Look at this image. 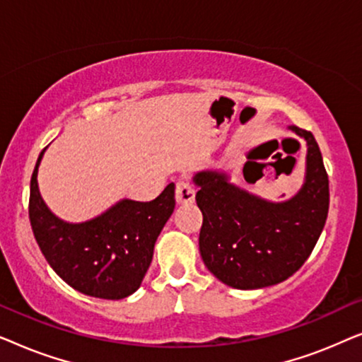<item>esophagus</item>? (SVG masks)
Returning a JSON list of instances; mask_svg holds the SVG:
<instances>
[{
  "instance_id": "1",
  "label": "esophagus",
  "mask_w": 362,
  "mask_h": 362,
  "mask_svg": "<svg viewBox=\"0 0 362 362\" xmlns=\"http://www.w3.org/2000/svg\"><path fill=\"white\" fill-rule=\"evenodd\" d=\"M196 197V191L189 182L180 180L176 182V202L177 204H192Z\"/></svg>"
}]
</instances>
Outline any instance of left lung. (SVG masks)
Instances as JSON below:
<instances>
[{"label":"left lung","mask_w":362,"mask_h":362,"mask_svg":"<svg viewBox=\"0 0 362 362\" xmlns=\"http://www.w3.org/2000/svg\"><path fill=\"white\" fill-rule=\"evenodd\" d=\"M290 128L308 145L306 181L291 199L264 201L230 185L224 173L194 176L202 262L232 288L255 290L286 280L305 264L325 227L329 181L323 156L311 132Z\"/></svg>","instance_id":"obj_1"}]
</instances>
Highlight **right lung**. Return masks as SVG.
<instances>
[{"instance_id":"1","label":"right lung","mask_w":362,"mask_h":362,"mask_svg":"<svg viewBox=\"0 0 362 362\" xmlns=\"http://www.w3.org/2000/svg\"><path fill=\"white\" fill-rule=\"evenodd\" d=\"M44 150L29 194V221L42 255L67 285L83 295L103 300L132 295L140 288L158 235L175 211V185L150 202L123 199L95 219L69 224L57 219L39 194L37 168Z\"/></svg>"}]
</instances>
